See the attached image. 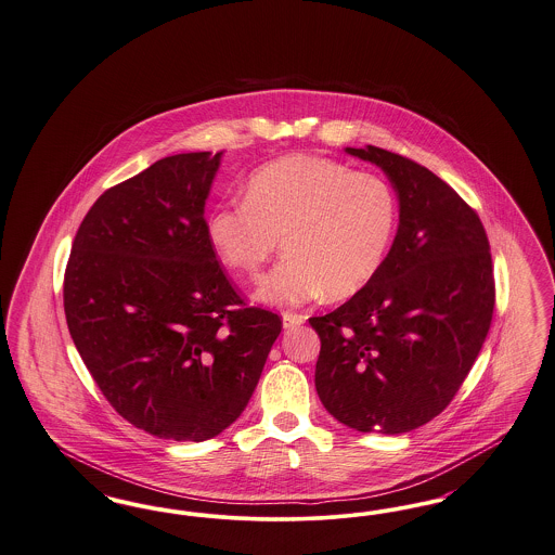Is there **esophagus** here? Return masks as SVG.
Here are the masks:
<instances>
[{
    "mask_svg": "<svg viewBox=\"0 0 555 555\" xmlns=\"http://www.w3.org/2000/svg\"><path fill=\"white\" fill-rule=\"evenodd\" d=\"M307 321V317L300 313H282V323H284V330H294V327H298V325H302Z\"/></svg>",
    "mask_w": 555,
    "mask_h": 555,
    "instance_id": "obj_1",
    "label": "esophagus"
}]
</instances>
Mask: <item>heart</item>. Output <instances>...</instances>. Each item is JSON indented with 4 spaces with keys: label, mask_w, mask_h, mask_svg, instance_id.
Returning <instances> with one entry per match:
<instances>
[{
    "label": "heart",
    "mask_w": 555,
    "mask_h": 555,
    "mask_svg": "<svg viewBox=\"0 0 555 555\" xmlns=\"http://www.w3.org/2000/svg\"><path fill=\"white\" fill-rule=\"evenodd\" d=\"M396 225L398 198L384 178L288 155L248 176L244 203L216 207L207 236L219 259L244 275H257L282 238L286 255L255 298L284 307L323 294L344 300L366 288L386 263Z\"/></svg>",
    "instance_id": "1"
}]
</instances>
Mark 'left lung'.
Returning a JSON list of instances; mask_svg holds the SVG:
<instances>
[{
	"mask_svg": "<svg viewBox=\"0 0 555 555\" xmlns=\"http://www.w3.org/2000/svg\"><path fill=\"white\" fill-rule=\"evenodd\" d=\"M384 169L400 221L375 280L311 317L321 338L314 387L362 434H406L456 396L487 338L495 282L479 216L434 171L379 146H346Z\"/></svg>",
	"mask_w": 555,
	"mask_h": 555,
	"instance_id": "1",
	"label": "left lung"
}]
</instances>
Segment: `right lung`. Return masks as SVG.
I'll use <instances>...</instances> for the list:
<instances>
[{"label":"right lung","mask_w":555,"mask_h":555,"mask_svg":"<svg viewBox=\"0 0 555 555\" xmlns=\"http://www.w3.org/2000/svg\"><path fill=\"white\" fill-rule=\"evenodd\" d=\"M221 155L164 157L101 194L64 275L80 359L116 412L159 439L230 427L282 332L278 314L244 305L207 236Z\"/></svg>","instance_id":"add662e5"}]
</instances>
